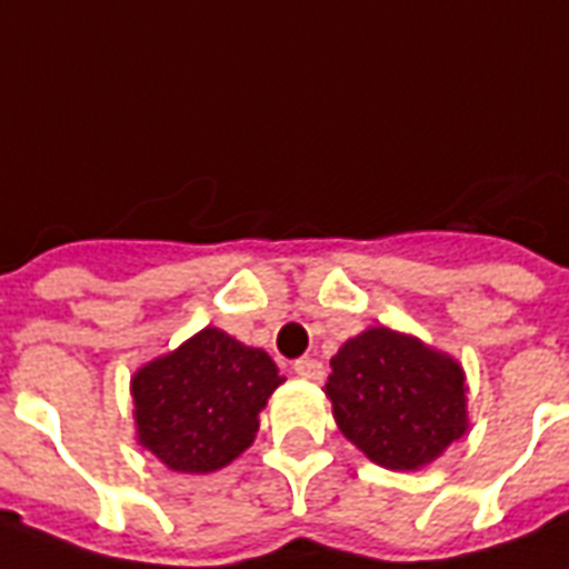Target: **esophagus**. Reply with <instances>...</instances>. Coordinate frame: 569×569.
Masks as SVG:
<instances>
[{
  "label": "esophagus",
  "mask_w": 569,
  "mask_h": 569,
  "mask_svg": "<svg viewBox=\"0 0 569 569\" xmlns=\"http://www.w3.org/2000/svg\"><path fill=\"white\" fill-rule=\"evenodd\" d=\"M293 371H297V377H302V380H311V382H320L326 377L323 362H317V359H311V356H302V359H297V362H293Z\"/></svg>",
  "instance_id": "esophagus-1"
}]
</instances>
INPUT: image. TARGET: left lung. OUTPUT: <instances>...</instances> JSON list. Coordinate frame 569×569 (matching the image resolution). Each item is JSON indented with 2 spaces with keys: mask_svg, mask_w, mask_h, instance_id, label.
<instances>
[{
  "mask_svg": "<svg viewBox=\"0 0 569 569\" xmlns=\"http://www.w3.org/2000/svg\"><path fill=\"white\" fill-rule=\"evenodd\" d=\"M329 365L335 421L377 466L416 472L469 430L463 368L412 335L371 326Z\"/></svg>",
  "mask_w": 569,
  "mask_h": 569,
  "instance_id": "obj_1",
  "label": "left lung"
}]
</instances>
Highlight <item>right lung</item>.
I'll return each mask as SVG.
<instances>
[{
    "label": "right lung",
    "mask_w": 569,
    "mask_h": 569,
    "mask_svg": "<svg viewBox=\"0 0 569 569\" xmlns=\"http://www.w3.org/2000/svg\"><path fill=\"white\" fill-rule=\"evenodd\" d=\"M281 382L263 350L207 326L136 371V439L171 472H216L254 442L258 416Z\"/></svg>",
    "instance_id": "1"
}]
</instances>
